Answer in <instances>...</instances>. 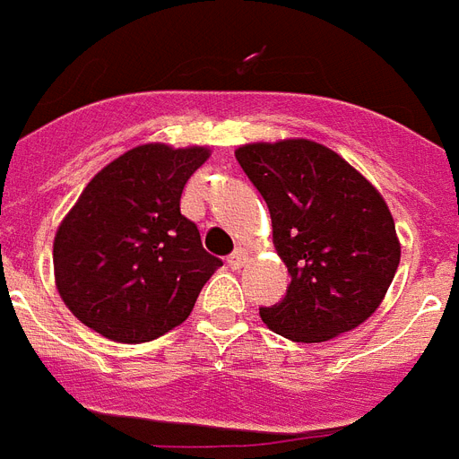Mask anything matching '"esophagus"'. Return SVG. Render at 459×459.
Segmentation results:
<instances>
[{
    "label": "esophagus",
    "instance_id": "esophagus-1",
    "mask_svg": "<svg viewBox=\"0 0 459 459\" xmlns=\"http://www.w3.org/2000/svg\"><path fill=\"white\" fill-rule=\"evenodd\" d=\"M245 264H247V252H245V249H236V252H233V255L229 256V266L230 268H242L245 266Z\"/></svg>",
    "mask_w": 459,
    "mask_h": 459
}]
</instances>
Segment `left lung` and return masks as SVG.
Returning <instances> with one entry per match:
<instances>
[{
	"label": "left lung",
	"mask_w": 459,
	"mask_h": 459,
	"mask_svg": "<svg viewBox=\"0 0 459 459\" xmlns=\"http://www.w3.org/2000/svg\"><path fill=\"white\" fill-rule=\"evenodd\" d=\"M236 158L266 200L273 245L292 275L281 304L259 308L264 323L301 344L327 342L365 323L401 262L385 197L316 141L247 143Z\"/></svg>",
	"instance_id": "8db88e82"
}]
</instances>
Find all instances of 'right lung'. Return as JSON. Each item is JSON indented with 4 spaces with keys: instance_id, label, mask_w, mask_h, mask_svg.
<instances>
[{
    "instance_id": "1",
    "label": "right lung",
    "mask_w": 459,
    "mask_h": 459,
    "mask_svg": "<svg viewBox=\"0 0 459 459\" xmlns=\"http://www.w3.org/2000/svg\"><path fill=\"white\" fill-rule=\"evenodd\" d=\"M210 148L143 143L96 174L54 238L65 307L120 344L162 337L191 316L221 259L181 214V193Z\"/></svg>"
}]
</instances>
